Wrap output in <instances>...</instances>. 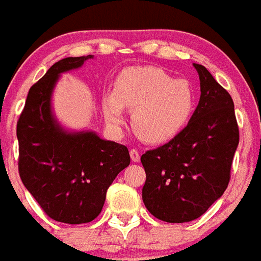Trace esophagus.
<instances>
[{"instance_id":"esophagus-1","label":"esophagus","mask_w":261,"mask_h":261,"mask_svg":"<svg viewBox=\"0 0 261 261\" xmlns=\"http://www.w3.org/2000/svg\"><path fill=\"white\" fill-rule=\"evenodd\" d=\"M130 156H131V161H133V162H139V159H141L139 151L135 150V148L130 150Z\"/></svg>"}]
</instances>
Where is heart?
I'll use <instances>...</instances> for the list:
<instances>
[{
	"instance_id": "b5f03b06",
	"label": "heart",
	"mask_w": 261,
	"mask_h": 261,
	"mask_svg": "<svg viewBox=\"0 0 261 261\" xmlns=\"http://www.w3.org/2000/svg\"><path fill=\"white\" fill-rule=\"evenodd\" d=\"M195 90L186 80H174L155 67H131L120 74L102 110L107 124L119 128L124 109L133 113L135 133L148 143L171 141L187 126L195 110Z\"/></svg>"
}]
</instances>
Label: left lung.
Here are the masks:
<instances>
[{
	"mask_svg": "<svg viewBox=\"0 0 261 261\" xmlns=\"http://www.w3.org/2000/svg\"><path fill=\"white\" fill-rule=\"evenodd\" d=\"M200 99L187 126L168 143L142 155L146 208L167 223L191 222L228 186L239 128L233 100L204 66L194 63Z\"/></svg>",
	"mask_w": 261,
	"mask_h": 261,
	"instance_id": "left-lung-1",
	"label": "left lung"
}]
</instances>
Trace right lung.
I'll return each instance as SVG.
<instances>
[{"mask_svg":"<svg viewBox=\"0 0 261 261\" xmlns=\"http://www.w3.org/2000/svg\"><path fill=\"white\" fill-rule=\"evenodd\" d=\"M93 56L58 61L29 90L17 123L18 171L26 190L46 215L82 224L103 208L107 188L130 164L126 146L95 131H69L53 113V91L61 74L80 69Z\"/></svg>","mask_w":261,"mask_h":261,"instance_id":"add662e5","label":"right lung"}]
</instances>
